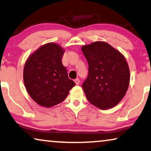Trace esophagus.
<instances>
[{"instance_id":"obj_1","label":"esophagus","mask_w":151,"mask_h":151,"mask_svg":"<svg viewBox=\"0 0 151 151\" xmlns=\"http://www.w3.org/2000/svg\"><path fill=\"white\" fill-rule=\"evenodd\" d=\"M74 81H75L76 84V85H78V84H80V79H78V78H76V79L75 80H74Z\"/></svg>"}]
</instances>
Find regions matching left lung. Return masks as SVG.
I'll return each instance as SVG.
<instances>
[{
  "label": "left lung",
  "instance_id": "obj_1",
  "mask_svg": "<svg viewBox=\"0 0 151 151\" xmlns=\"http://www.w3.org/2000/svg\"><path fill=\"white\" fill-rule=\"evenodd\" d=\"M88 65V73L82 83L87 100L95 106L107 109L116 106L129 85L130 71L125 58L104 42L82 47Z\"/></svg>",
  "mask_w": 151,
  "mask_h": 151
}]
</instances>
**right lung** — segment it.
<instances>
[{
    "label": "right lung",
    "mask_w": 151,
    "mask_h": 151,
    "mask_svg": "<svg viewBox=\"0 0 151 151\" xmlns=\"http://www.w3.org/2000/svg\"><path fill=\"white\" fill-rule=\"evenodd\" d=\"M63 49L55 43L40 47L26 61L23 71L24 85L37 104L49 108L65 100L76 85L68 77L62 63Z\"/></svg>",
    "instance_id": "1"
}]
</instances>
